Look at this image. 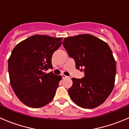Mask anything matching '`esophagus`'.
<instances>
[{
  "instance_id": "1",
  "label": "esophagus",
  "mask_w": 129,
  "mask_h": 129,
  "mask_svg": "<svg viewBox=\"0 0 129 129\" xmlns=\"http://www.w3.org/2000/svg\"><path fill=\"white\" fill-rule=\"evenodd\" d=\"M62 79H66V78H67V77H68V76H65V75L62 74Z\"/></svg>"
}]
</instances>
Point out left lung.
Returning a JSON list of instances; mask_svg holds the SVG:
<instances>
[{
    "instance_id": "8db88e82",
    "label": "left lung",
    "mask_w": 129,
    "mask_h": 129,
    "mask_svg": "<svg viewBox=\"0 0 129 129\" xmlns=\"http://www.w3.org/2000/svg\"><path fill=\"white\" fill-rule=\"evenodd\" d=\"M62 44L77 69L85 73L81 79L72 78L68 89L70 98L84 109H93L104 102L113 90L116 61L105 42L90 34L64 39Z\"/></svg>"
}]
</instances>
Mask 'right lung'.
<instances>
[{
    "mask_svg": "<svg viewBox=\"0 0 129 129\" xmlns=\"http://www.w3.org/2000/svg\"><path fill=\"white\" fill-rule=\"evenodd\" d=\"M62 38L35 35L17 44L8 59L10 83L21 102L32 108H40L54 98L61 76L52 69V57L61 45Z\"/></svg>",
    "mask_w": 129,
    "mask_h": 129,
    "instance_id": "obj_1",
    "label": "right lung"
}]
</instances>
